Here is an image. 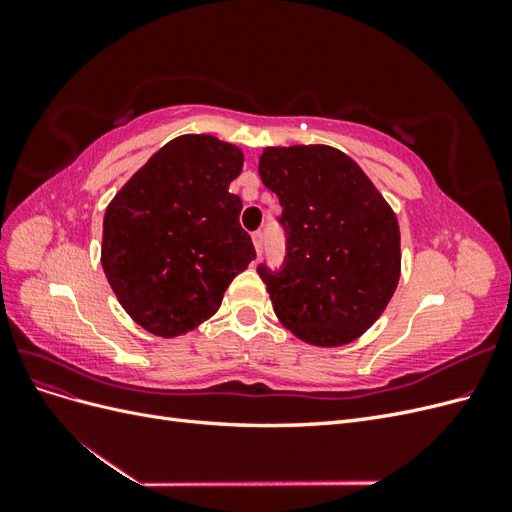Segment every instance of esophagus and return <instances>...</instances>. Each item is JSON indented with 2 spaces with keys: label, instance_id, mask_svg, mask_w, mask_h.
<instances>
[{
  "label": "esophagus",
  "instance_id": "esophagus-1",
  "mask_svg": "<svg viewBox=\"0 0 512 512\" xmlns=\"http://www.w3.org/2000/svg\"><path fill=\"white\" fill-rule=\"evenodd\" d=\"M252 241H254V247H256V254H260V252H262V232H260V230L254 232Z\"/></svg>",
  "mask_w": 512,
  "mask_h": 512
}]
</instances>
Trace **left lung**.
I'll list each match as a JSON object with an SVG mask.
<instances>
[{
  "instance_id": "1",
  "label": "left lung",
  "mask_w": 512,
  "mask_h": 512,
  "mask_svg": "<svg viewBox=\"0 0 512 512\" xmlns=\"http://www.w3.org/2000/svg\"><path fill=\"white\" fill-rule=\"evenodd\" d=\"M258 173L282 205V271L258 265L275 316L307 344L354 342L389 305L399 224L361 166L329 145L267 147Z\"/></svg>"
}]
</instances>
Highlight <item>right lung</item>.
Segmentation results:
<instances>
[{
	"label": "right lung",
	"instance_id": "1",
	"mask_svg": "<svg viewBox=\"0 0 512 512\" xmlns=\"http://www.w3.org/2000/svg\"><path fill=\"white\" fill-rule=\"evenodd\" d=\"M243 151L183 134L136 170L104 213L102 269L121 307L158 337H177L218 312L228 284L256 258L228 192Z\"/></svg>",
	"mask_w": 512,
	"mask_h": 512
}]
</instances>
